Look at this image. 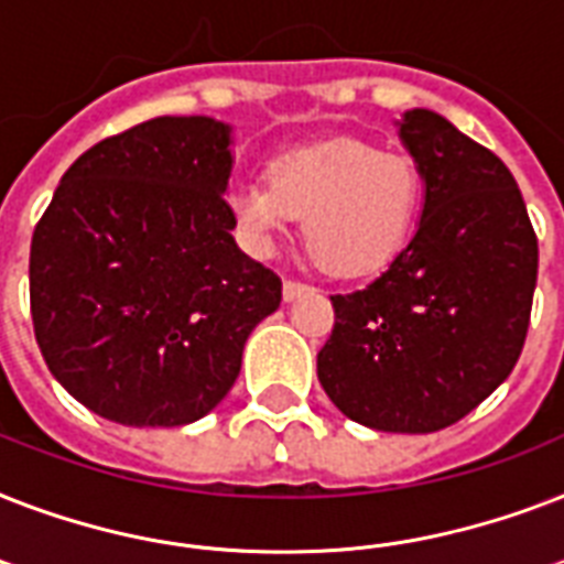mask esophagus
I'll return each instance as SVG.
<instances>
[{
	"label": "esophagus",
	"instance_id": "34e87169",
	"mask_svg": "<svg viewBox=\"0 0 564 564\" xmlns=\"http://www.w3.org/2000/svg\"><path fill=\"white\" fill-rule=\"evenodd\" d=\"M307 292H313V286H307V283H301V281L283 283V301H295L301 299V295H307Z\"/></svg>",
	"mask_w": 564,
	"mask_h": 564
}]
</instances>
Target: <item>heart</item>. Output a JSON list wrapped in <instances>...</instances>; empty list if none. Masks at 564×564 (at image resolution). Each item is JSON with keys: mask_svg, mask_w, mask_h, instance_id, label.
Here are the masks:
<instances>
[{"mask_svg": "<svg viewBox=\"0 0 564 564\" xmlns=\"http://www.w3.org/2000/svg\"><path fill=\"white\" fill-rule=\"evenodd\" d=\"M419 198V170L406 154L362 140H327L278 154L265 166V187H234L228 210L260 254L292 219H304V242L318 265L336 278H360L398 254Z\"/></svg>", "mask_w": 564, "mask_h": 564, "instance_id": "1", "label": "heart"}]
</instances>
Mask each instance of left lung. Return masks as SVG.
<instances>
[{"label":"left lung","mask_w":564,"mask_h":564,"mask_svg":"<svg viewBox=\"0 0 564 564\" xmlns=\"http://www.w3.org/2000/svg\"><path fill=\"white\" fill-rule=\"evenodd\" d=\"M398 134L424 181L419 228L375 281L330 295L318 383L357 424L436 433L516 369L539 239L498 154L424 108L406 110Z\"/></svg>","instance_id":"8db88e82"}]
</instances>
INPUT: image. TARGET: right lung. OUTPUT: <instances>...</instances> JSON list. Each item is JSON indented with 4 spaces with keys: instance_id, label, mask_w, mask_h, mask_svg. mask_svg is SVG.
Here are the masks:
<instances>
[{
    "instance_id": "add662e5",
    "label": "right lung",
    "mask_w": 564,
    "mask_h": 564,
    "mask_svg": "<svg viewBox=\"0 0 564 564\" xmlns=\"http://www.w3.org/2000/svg\"><path fill=\"white\" fill-rule=\"evenodd\" d=\"M230 128L158 117L64 172L29 257L34 336L57 383L126 427H181L230 392L281 278L242 254L225 202Z\"/></svg>"
}]
</instances>
